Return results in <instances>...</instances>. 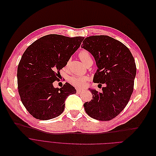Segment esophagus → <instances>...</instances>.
Here are the masks:
<instances>
[{"label": "esophagus", "instance_id": "esophagus-1", "mask_svg": "<svg viewBox=\"0 0 156 156\" xmlns=\"http://www.w3.org/2000/svg\"><path fill=\"white\" fill-rule=\"evenodd\" d=\"M82 91H83V90H81V89H77V92L79 93H81Z\"/></svg>", "mask_w": 156, "mask_h": 156}]
</instances>
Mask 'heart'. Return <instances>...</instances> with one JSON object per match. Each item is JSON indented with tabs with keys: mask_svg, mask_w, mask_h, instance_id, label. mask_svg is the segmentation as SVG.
<instances>
[{
	"mask_svg": "<svg viewBox=\"0 0 156 156\" xmlns=\"http://www.w3.org/2000/svg\"><path fill=\"white\" fill-rule=\"evenodd\" d=\"M79 58L83 63L87 65L90 62H93L90 52L87 50H81L79 53ZM70 83L77 87H84L87 85L88 77L86 76H75L70 78Z\"/></svg>",
	"mask_w": 156,
	"mask_h": 156,
	"instance_id": "obj_1",
	"label": "heart"
}]
</instances>
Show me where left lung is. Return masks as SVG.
Listing matches in <instances>:
<instances>
[{"label":"left lung","mask_w":156,"mask_h":156,"mask_svg":"<svg viewBox=\"0 0 156 156\" xmlns=\"http://www.w3.org/2000/svg\"><path fill=\"white\" fill-rule=\"evenodd\" d=\"M81 48L91 53L98 68L93 82L105 86L101 92L89 89L93 99L84 104L86 112L94 119L112 120L127 105L133 93L135 59L124 44L107 35L88 37Z\"/></svg>","instance_id":"1"}]
</instances>
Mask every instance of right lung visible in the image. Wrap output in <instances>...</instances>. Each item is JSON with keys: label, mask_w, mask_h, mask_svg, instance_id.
I'll use <instances>...</instances> for the list:
<instances>
[{"label": "right lung", "mask_w": 156, "mask_h": 156, "mask_svg": "<svg viewBox=\"0 0 156 156\" xmlns=\"http://www.w3.org/2000/svg\"><path fill=\"white\" fill-rule=\"evenodd\" d=\"M83 37H69L61 35L43 36L29 46L18 66V93L22 103L34 117L49 120L60 115L67 96L76 93L66 83L61 88L53 83L60 70L80 47Z\"/></svg>", "instance_id": "1"}]
</instances>
